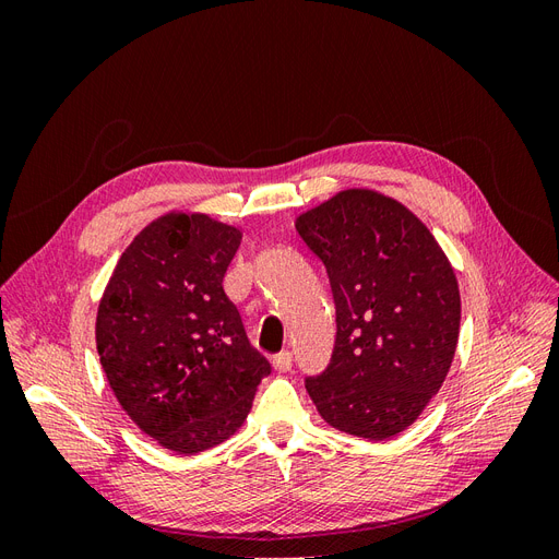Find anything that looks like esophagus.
Instances as JSON below:
<instances>
[{"label":"esophagus","mask_w":559,"mask_h":559,"mask_svg":"<svg viewBox=\"0 0 559 559\" xmlns=\"http://www.w3.org/2000/svg\"><path fill=\"white\" fill-rule=\"evenodd\" d=\"M292 364H294L292 352H280L273 357V366H275V370H280V373H286V370L292 368Z\"/></svg>","instance_id":"esophagus-1"}]
</instances>
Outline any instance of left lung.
I'll return each instance as SVG.
<instances>
[{
    "instance_id": "left-lung-1",
    "label": "left lung",
    "mask_w": 559,
    "mask_h": 559,
    "mask_svg": "<svg viewBox=\"0 0 559 559\" xmlns=\"http://www.w3.org/2000/svg\"><path fill=\"white\" fill-rule=\"evenodd\" d=\"M335 300L329 368L306 386L326 425L366 441L408 429L448 378L460 341L454 267L419 218L373 189H345L296 218Z\"/></svg>"
}]
</instances>
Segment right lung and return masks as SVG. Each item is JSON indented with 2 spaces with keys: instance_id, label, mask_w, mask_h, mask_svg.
Wrapping results in <instances>:
<instances>
[{
  "instance_id": "add662e5",
  "label": "right lung",
  "mask_w": 559,
  "mask_h": 559,
  "mask_svg": "<svg viewBox=\"0 0 559 559\" xmlns=\"http://www.w3.org/2000/svg\"><path fill=\"white\" fill-rule=\"evenodd\" d=\"M240 242V228L173 210L134 235L99 298L95 343L111 392L177 454L228 441L270 373L222 286Z\"/></svg>"
}]
</instances>
